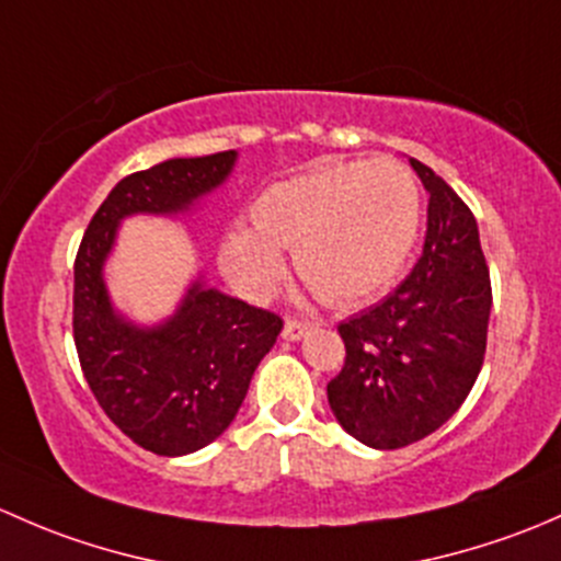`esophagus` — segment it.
I'll use <instances>...</instances> for the list:
<instances>
[{"instance_id":"1","label":"esophagus","mask_w":561,"mask_h":561,"mask_svg":"<svg viewBox=\"0 0 561 561\" xmlns=\"http://www.w3.org/2000/svg\"><path fill=\"white\" fill-rule=\"evenodd\" d=\"M310 327H313V323H310V321L288 319L286 323H283V340H302L305 334L310 332Z\"/></svg>"}]
</instances>
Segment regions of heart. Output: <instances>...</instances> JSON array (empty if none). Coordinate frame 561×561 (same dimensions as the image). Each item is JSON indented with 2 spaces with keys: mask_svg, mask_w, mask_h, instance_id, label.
<instances>
[{
  "mask_svg": "<svg viewBox=\"0 0 561 561\" xmlns=\"http://www.w3.org/2000/svg\"><path fill=\"white\" fill-rule=\"evenodd\" d=\"M253 229L232 227L221 264L242 291L278 280L283 251L319 297L356 305L383 291L405 267L421 224L413 172L391 159L329 161L253 199Z\"/></svg>",
  "mask_w": 561,
  "mask_h": 561,
  "instance_id": "obj_1",
  "label": "heart"
}]
</instances>
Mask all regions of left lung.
<instances>
[{"instance_id":"obj_1","label":"left lung","mask_w":561,"mask_h":561,"mask_svg":"<svg viewBox=\"0 0 561 561\" xmlns=\"http://www.w3.org/2000/svg\"><path fill=\"white\" fill-rule=\"evenodd\" d=\"M410 167L430 194L424 251L389 297L340 323L345 365L327 383L340 426L380 451L424 440L461 408L492 313L476 216L430 167Z\"/></svg>"}]
</instances>
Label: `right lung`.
<instances>
[{
    "label": "right lung",
    "instance_id": "obj_1",
    "mask_svg": "<svg viewBox=\"0 0 561 561\" xmlns=\"http://www.w3.org/2000/svg\"><path fill=\"white\" fill-rule=\"evenodd\" d=\"M238 151L167 159L126 175L91 218L75 259L72 332L107 419L159 456H186L224 435L283 321L196 278L175 313L140 327L113 308L105 262L129 216H181L224 186Z\"/></svg>",
    "mask_w": 561,
    "mask_h": 561
}]
</instances>
